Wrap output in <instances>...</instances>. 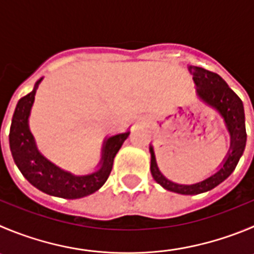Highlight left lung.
<instances>
[{
  "mask_svg": "<svg viewBox=\"0 0 254 254\" xmlns=\"http://www.w3.org/2000/svg\"><path fill=\"white\" fill-rule=\"evenodd\" d=\"M188 70L193 75L198 98L208 106L217 110L218 114L223 118L224 124L231 136V146L220 167L213 174L194 183H177L168 179L160 172L156 164L154 149L150 145V172L154 181L167 190L186 194V195H193V194L204 193L215 188L233 173L242 154L245 151L247 134H246L243 104L236 92L226 84V81L218 73L199 67V66L190 65L188 66Z\"/></svg>",
  "mask_w": 254,
  "mask_h": 254,
  "instance_id": "left-lung-1",
  "label": "left lung"
}]
</instances>
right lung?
Segmentation results:
<instances>
[{"mask_svg": "<svg viewBox=\"0 0 254 254\" xmlns=\"http://www.w3.org/2000/svg\"><path fill=\"white\" fill-rule=\"evenodd\" d=\"M42 77L37 80L34 90L18 100L9 129V148L16 165L23 177L44 193L66 199L90 195L104 186L113 169L114 158L127 140L130 131L116 134L105 139L98 167L87 173L71 172L51 162L39 150L34 135L28 127L31 108Z\"/></svg>", "mask_w": 254, "mask_h": 254, "instance_id": "add662e5", "label": "right lung"}]
</instances>
